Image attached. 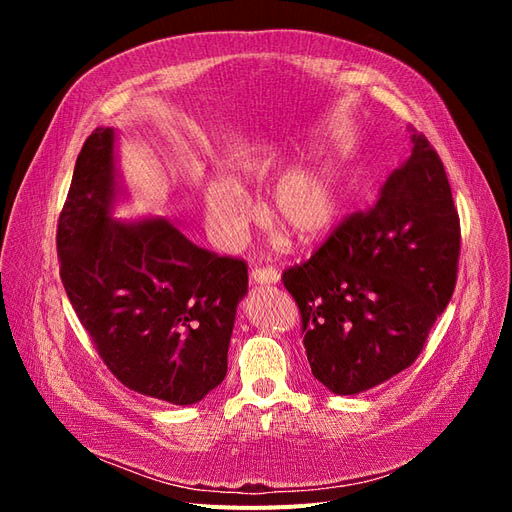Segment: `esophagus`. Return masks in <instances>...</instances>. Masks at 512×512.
<instances>
[{"label":"esophagus","mask_w":512,"mask_h":512,"mask_svg":"<svg viewBox=\"0 0 512 512\" xmlns=\"http://www.w3.org/2000/svg\"><path fill=\"white\" fill-rule=\"evenodd\" d=\"M250 280L256 284H275L280 280V273L273 267H254L250 273Z\"/></svg>","instance_id":"esophagus-1"}]
</instances>
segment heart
I'll use <instances>...</instances> for the list:
<instances>
[{"label":"heart","instance_id":"obj_1","mask_svg":"<svg viewBox=\"0 0 512 512\" xmlns=\"http://www.w3.org/2000/svg\"><path fill=\"white\" fill-rule=\"evenodd\" d=\"M260 177V168H250ZM344 205L342 181L329 164H309L286 173L273 188L267 203L269 222L297 243H309L327 235ZM207 220L215 237L235 241L250 220V200L230 179H213L205 192Z\"/></svg>","mask_w":512,"mask_h":512}]
</instances>
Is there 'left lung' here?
Instances as JSON below:
<instances>
[{"instance_id":"obj_1","label":"left lung","mask_w":512,"mask_h":512,"mask_svg":"<svg viewBox=\"0 0 512 512\" xmlns=\"http://www.w3.org/2000/svg\"><path fill=\"white\" fill-rule=\"evenodd\" d=\"M412 153L301 265L282 273L301 312L309 367L356 395L410 367L457 284L459 213L444 164L410 126Z\"/></svg>"}]
</instances>
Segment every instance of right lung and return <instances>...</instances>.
I'll return each instance as SVG.
<instances>
[{
    "instance_id": "right-lung-1",
    "label": "right lung",
    "mask_w": 512,
    "mask_h": 512,
    "mask_svg": "<svg viewBox=\"0 0 512 512\" xmlns=\"http://www.w3.org/2000/svg\"><path fill=\"white\" fill-rule=\"evenodd\" d=\"M113 130L96 128L76 158L57 224L59 275L104 365L128 389L190 406L228 369L247 262L194 245L166 220L123 224Z\"/></svg>"
}]
</instances>
